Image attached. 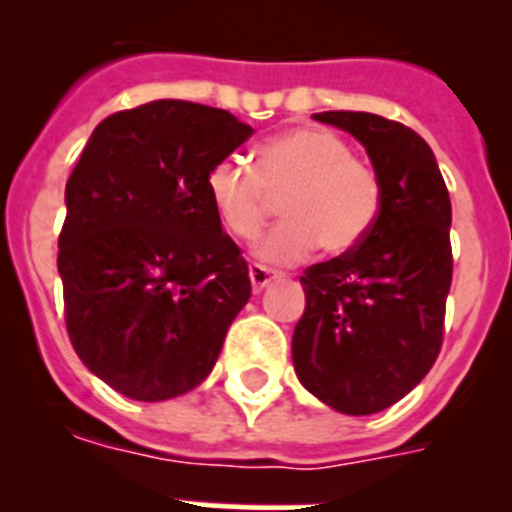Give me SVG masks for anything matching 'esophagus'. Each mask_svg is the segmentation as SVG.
<instances>
[{"instance_id": "obj_1", "label": "esophagus", "mask_w": 512, "mask_h": 512, "mask_svg": "<svg viewBox=\"0 0 512 512\" xmlns=\"http://www.w3.org/2000/svg\"><path fill=\"white\" fill-rule=\"evenodd\" d=\"M248 277H251L253 292H261V289H264L271 279H277L279 274L274 269H266V266L261 264H251L248 266Z\"/></svg>"}]
</instances>
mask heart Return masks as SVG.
Returning <instances> with one entry per match:
<instances>
[{
  "label": "heart",
  "instance_id": "heart-1",
  "mask_svg": "<svg viewBox=\"0 0 512 512\" xmlns=\"http://www.w3.org/2000/svg\"><path fill=\"white\" fill-rule=\"evenodd\" d=\"M205 189L220 225L238 241H253L269 220L271 200L285 197L284 220L256 246L269 264H297L318 243L325 253L351 251L382 210L379 171L356 158L346 138L315 125L259 143L253 166L220 158L207 171Z\"/></svg>",
  "mask_w": 512,
  "mask_h": 512
}]
</instances>
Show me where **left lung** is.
<instances>
[{"instance_id":"obj_1","label":"left lung","mask_w":512,"mask_h":512,"mask_svg":"<svg viewBox=\"0 0 512 512\" xmlns=\"http://www.w3.org/2000/svg\"><path fill=\"white\" fill-rule=\"evenodd\" d=\"M348 130L382 179V210L364 241L300 277L305 312L292 336L302 387L338 413L372 415L431 372L451 287V200L415 130L372 112L312 115Z\"/></svg>"}]
</instances>
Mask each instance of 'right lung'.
<instances>
[{"mask_svg": "<svg viewBox=\"0 0 512 512\" xmlns=\"http://www.w3.org/2000/svg\"><path fill=\"white\" fill-rule=\"evenodd\" d=\"M251 133L228 110L156 99L99 122L66 182V330L89 372L130 400L205 382L251 297L205 189L210 166Z\"/></svg>", "mask_w": 512, "mask_h": 512, "instance_id": "1", "label": "right lung"}]
</instances>
